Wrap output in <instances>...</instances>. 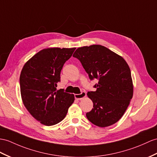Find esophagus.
Returning a JSON list of instances; mask_svg holds the SVG:
<instances>
[{
	"mask_svg": "<svg viewBox=\"0 0 157 157\" xmlns=\"http://www.w3.org/2000/svg\"><path fill=\"white\" fill-rule=\"evenodd\" d=\"M86 93L85 92H82L81 94H75V97L76 100H81L86 97Z\"/></svg>",
	"mask_w": 157,
	"mask_h": 157,
	"instance_id": "34e87169",
	"label": "esophagus"
}]
</instances>
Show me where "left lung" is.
I'll return each mask as SVG.
<instances>
[{
	"label": "left lung",
	"instance_id": "obj_1",
	"mask_svg": "<svg viewBox=\"0 0 157 157\" xmlns=\"http://www.w3.org/2000/svg\"><path fill=\"white\" fill-rule=\"evenodd\" d=\"M90 80L98 79L96 91L88 92L93 108L86 116L90 122L106 127L119 121L133 96L131 72L121 56L100 44L79 47L75 52Z\"/></svg>",
	"mask_w": 157,
	"mask_h": 157
}]
</instances>
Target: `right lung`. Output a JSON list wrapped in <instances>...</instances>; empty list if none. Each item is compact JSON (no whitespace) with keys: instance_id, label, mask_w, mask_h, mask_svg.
Segmentation results:
<instances>
[{"instance_id":"right-lung-1","label":"right lung","mask_w":157,"mask_h":157,"mask_svg":"<svg viewBox=\"0 0 157 157\" xmlns=\"http://www.w3.org/2000/svg\"><path fill=\"white\" fill-rule=\"evenodd\" d=\"M76 48L41 50L26 62L20 75L22 101L30 114L41 124L62 121L75 101L73 94L56 90L60 71Z\"/></svg>"}]
</instances>
